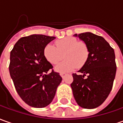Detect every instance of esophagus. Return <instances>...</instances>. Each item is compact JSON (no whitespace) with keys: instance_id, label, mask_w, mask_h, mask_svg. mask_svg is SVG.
Listing matches in <instances>:
<instances>
[{"instance_id":"34e87169","label":"esophagus","mask_w":123,"mask_h":123,"mask_svg":"<svg viewBox=\"0 0 123 123\" xmlns=\"http://www.w3.org/2000/svg\"><path fill=\"white\" fill-rule=\"evenodd\" d=\"M66 75H67V74L65 73H60V75L61 76L62 78H65V77L66 76Z\"/></svg>"}]
</instances>
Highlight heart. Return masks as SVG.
<instances>
[{"mask_svg":"<svg viewBox=\"0 0 123 123\" xmlns=\"http://www.w3.org/2000/svg\"><path fill=\"white\" fill-rule=\"evenodd\" d=\"M53 44H48L44 49L46 59L51 64H56L62 59H65L55 67L58 72H69L77 67H81L86 64L89 57L88 46L83 41H78L73 37H66L55 42Z\"/></svg>","mask_w":123,"mask_h":123,"instance_id":"heart-1","label":"heart"}]
</instances>
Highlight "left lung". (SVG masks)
Segmentation results:
<instances>
[{
	"label": "left lung",
	"instance_id": "1",
	"mask_svg": "<svg viewBox=\"0 0 123 123\" xmlns=\"http://www.w3.org/2000/svg\"><path fill=\"white\" fill-rule=\"evenodd\" d=\"M74 36L86 42L90 54L78 71L80 75L73 74L71 87L79 106L92 109L100 106L111 93L117 71L114 49L104 37L91 32Z\"/></svg>",
	"mask_w": 123,
	"mask_h": 123
}]
</instances>
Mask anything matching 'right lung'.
Instances as JSON below:
<instances>
[{
    "label": "right lung",
    "instance_id": "add662e5",
    "mask_svg": "<svg viewBox=\"0 0 123 123\" xmlns=\"http://www.w3.org/2000/svg\"><path fill=\"white\" fill-rule=\"evenodd\" d=\"M56 37L33 34L20 38L10 54L9 73L16 91L29 106L44 108L52 102L62 81L44 55V47Z\"/></svg>",
    "mask_w": 123,
    "mask_h": 123
}]
</instances>
